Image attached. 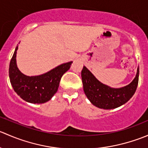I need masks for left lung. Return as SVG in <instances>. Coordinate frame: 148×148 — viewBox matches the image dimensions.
<instances>
[{
  "mask_svg": "<svg viewBox=\"0 0 148 148\" xmlns=\"http://www.w3.org/2000/svg\"><path fill=\"white\" fill-rule=\"evenodd\" d=\"M139 66L132 82L120 88L110 87L99 82L94 74L84 66L82 79L84 94L95 107L112 110L123 105L132 98L136 91L139 80Z\"/></svg>",
  "mask_w": 148,
  "mask_h": 148,
  "instance_id": "1",
  "label": "left lung"
}]
</instances>
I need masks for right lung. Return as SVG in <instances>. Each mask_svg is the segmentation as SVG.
Instances as JSON below:
<instances>
[{"label": "right lung", "instance_id": "add662e5", "mask_svg": "<svg viewBox=\"0 0 148 148\" xmlns=\"http://www.w3.org/2000/svg\"><path fill=\"white\" fill-rule=\"evenodd\" d=\"M16 46L9 65L10 82L18 96L26 102L42 104L50 100L56 93L62 77L71 67L73 62H67L55 67L48 72L38 76L23 74L16 64Z\"/></svg>", "mask_w": 148, "mask_h": 148}]
</instances>
